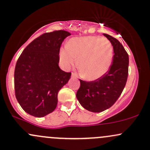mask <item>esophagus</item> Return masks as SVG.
<instances>
[{"label":"esophagus","mask_w":150,"mask_h":150,"mask_svg":"<svg viewBox=\"0 0 150 150\" xmlns=\"http://www.w3.org/2000/svg\"><path fill=\"white\" fill-rule=\"evenodd\" d=\"M76 77H77V76L76 74L74 73H72V75H71V78L75 79V78H76Z\"/></svg>","instance_id":"1"}]
</instances>
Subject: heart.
<instances>
[{
  "label": "heart",
  "mask_w": 150,
  "mask_h": 150,
  "mask_svg": "<svg viewBox=\"0 0 150 150\" xmlns=\"http://www.w3.org/2000/svg\"><path fill=\"white\" fill-rule=\"evenodd\" d=\"M82 77L94 81L102 77L112 63L113 46L106 38L98 36L75 37L60 51V60L65 68L77 63Z\"/></svg>",
  "instance_id": "b5f03b06"
}]
</instances>
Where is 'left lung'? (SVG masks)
Returning <instances> with one entry per match:
<instances>
[{"instance_id": "1", "label": "left lung", "mask_w": 150, "mask_h": 150, "mask_svg": "<svg viewBox=\"0 0 150 150\" xmlns=\"http://www.w3.org/2000/svg\"><path fill=\"white\" fill-rule=\"evenodd\" d=\"M113 49L112 65L108 71L97 80H80V87L76 97L80 104L91 112L99 113L112 106L120 97L128 75V54L116 38L104 34Z\"/></svg>"}]
</instances>
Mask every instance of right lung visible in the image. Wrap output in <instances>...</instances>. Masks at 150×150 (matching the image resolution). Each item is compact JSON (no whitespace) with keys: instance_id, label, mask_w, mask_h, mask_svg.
Masks as SVG:
<instances>
[{"instance_id":"1","label":"right lung","mask_w":150,"mask_h":150,"mask_svg":"<svg viewBox=\"0 0 150 150\" xmlns=\"http://www.w3.org/2000/svg\"><path fill=\"white\" fill-rule=\"evenodd\" d=\"M70 35L64 30L43 34L24 49L15 65V97L24 111L35 117L53 112L58 93L71 76L58 66L60 48Z\"/></svg>"}]
</instances>
